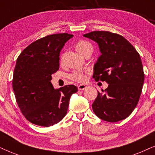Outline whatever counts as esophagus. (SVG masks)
Listing matches in <instances>:
<instances>
[{
    "instance_id": "esophagus-1",
    "label": "esophagus",
    "mask_w": 155,
    "mask_h": 155,
    "mask_svg": "<svg viewBox=\"0 0 155 155\" xmlns=\"http://www.w3.org/2000/svg\"><path fill=\"white\" fill-rule=\"evenodd\" d=\"M86 88H87V86L84 85V84H79V85L78 86V89L79 90H84L86 89Z\"/></svg>"
}]
</instances>
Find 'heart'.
Segmentation results:
<instances>
[{"label": "heart", "instance_id": "heart-1", "mask_svg": "<svg viewBox=\"0 0 155 155\" xmlns=\"http://www.w3.org/2000/svg\"><path fill=\"white\" fill-rule=\"evenodd\" d=\"M76 50L79 52L80 54L83 55L87 52L93 51L92 45L89 42L85 40H80L77 42L75 45ZM70 78L74 81L78 82H83L85 81L86 76L83 71H75L70 75Z\"/></svg>", "mask_w": 155, "mask_h": 155}]
</instances>
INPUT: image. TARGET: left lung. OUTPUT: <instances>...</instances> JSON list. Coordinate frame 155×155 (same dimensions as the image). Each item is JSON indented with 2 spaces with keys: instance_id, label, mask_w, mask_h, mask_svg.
<instances>
[{
  "instance_id": "left-lung-1",
  "label": "left lung",
  "mask_w": 155,
  "mask_h": 155,
  "mask_svg": "<svg viewBox=\"0 0 155 155\" xmlns=\"http://www.w3.org/2000/svg\"><path fill=\"white\" fill-rule=\"evenodd\" d=\"M98 45L101 55L94 67L93 78L108 84L92 104L95 114L115 123L129 116L141 95L145 74L140 54L126 39L107 31L84 35Z\"/></svg>"
}]
</instances>
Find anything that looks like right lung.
I'll return each instance as SVG.
<instances>
[{
  "instance_id": "1",
  "label": "right lung",
  "mask_w": 155,
  "mask_h": 155,
  "mask_svg": "<svg viewBox=\"0 0 155 155\" xmlns=\"http://www.w3.org/2000/svg\"><path fill=\"white\" fill-rule=\"evenodd\" d=\"M73 35L60 33L38 40L18 57L13 88L18 106L30 123L49 127L59 123L67 113L74 85L55 89L51 75L59 68V54Z\"/></svg>"
}]
</instances>
